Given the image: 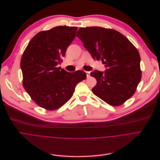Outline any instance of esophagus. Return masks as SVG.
<instances>
[{
	"label": "esophagus",
	"mask_w": 160,
	"mask_h": 160,
	"mask_svg": "<svg viewBox=\"0 0 160 160\" xmlns=\"http://www.w3.org/2000/svg\"><path fill=\"white\" fill-rule=\"evenodd\" d=\"M86 76L87 78H89V76H90V72H88V71H86Z\"/></svg>",
	"instance_id": "obj_1"
}]
</instances>
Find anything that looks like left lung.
<instances>
[{
    "instance_id": "left-lung-1",
    "label": "left lung",
    "mask_w": 160,
    "mask_h": 160,
    "mask_svg": "<svg viewBox=\"0 0 160 160\" xmlns=\"http://www.w3.org/2000/svg\"><path fill=\"white\" fill-rule=\"evenodd\" d=\"M76 36L92 58L101 59L106 68L104 72L90 73L97 81L92 92L112 106L129 99L141 79V57L136 48L118 31L98 26L80 28Z\"/></svg>"
}]
</instances>
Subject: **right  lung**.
Returning a JSON list of instances; mask_svg holds the SVG:
<instances>
[{
  "label": "right lung",
  "mask_w": 160,
  "mask_h": 160,
  "mask_svg": "<svg viewBox=\"0 0 160 160\" xmlns=\"http://www.w3.org/2000/svg\"><path fill=\"white\" fill-rule=\"evenodd\" d=\"M78 28L60 26L40 31L29 42L21 60L23 86L38 105L54 110L71 97L77 84L86 78L83 71L69 72L58 68Z\"/></svg>",
  "instance_id": "add662e5"
}]
</instances>
